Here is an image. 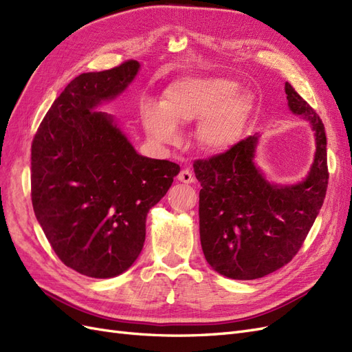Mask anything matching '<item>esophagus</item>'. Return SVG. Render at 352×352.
I'll return each mask as SVG.
<instances>
[{
    "label": "esophagus",
    "instance_id": "obj_1",
    "mask_svg": "<svg viewBox=\"0 0 352 352\" xmlns=\"http://www.w3.org/2000/svg\"><path fill=\"white\" fill-rule=\"evenodd\" d=\"M177 179L184 184H192L194 182V175L189 168H184V170H180V173L177 175Z\"/></svg>",
    "mask_w": 352,
    "mask_h": 352
}]
</instances>
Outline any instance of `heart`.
<instances>
[{"label":"heart","mask_w":352,"mask_h":352,"mask_svg":"<svg viewBox=\"0 0 352 352\" xmlns=\"http://www.w3.org/2000/svg\"><path fill=\"white\" fill-rule=\"evenodd\" d=\"M236 83L219 78H185L163 92L158 105L142 109V124L150 140L172 144L177 140L176 124L197 120L195 142L207 154L229 151L247 123L250 101L235 91Z\"/></svg>","instance_id":"heart-1"}]
</instances>
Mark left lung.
Returning <instances> with one entry per match:
<instances>
[{
	"instance_id": "8db88e82",
	"label": "left lung",
	"mask_w": 352,
	"mask_h": 352,
	"mask_svg": "<svg viewBox=\"0 0 352 352\" xmlns=\"http://www.w3.org/2000/svg\"><path fill=\"white\" fill-rule=\"evenodd\" d=\"M285 92L292 113L310 122L316 132L314 163L304 182L270 185L252 162L257 136L194 162L201 184V247L211 267L230 279H258L289 263L302 247L326 197L324 124L287 82Z\"/></svg>"
}]
</instances>
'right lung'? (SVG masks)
Here are the masks:
<instances>
[{"mask_svg": "<svg viewBox=\"0 0 352 352\" xmlns=\"http://www.w3.org/2000/svg\"><path fill=\"white\" fill-rule=\"evenodd\" d=\"M140 63L82 73L51 105L32 141L30 197L57 257L89 278H113L141 254L145 220L179 164L138 154L113 117L94 111L122 94Z\"/></svg>", "mask_w": 352, "mask_h": 352, "instance_id": "1", "label": "right lung"}]
</instances>
